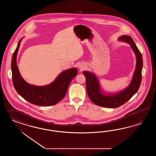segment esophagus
<instances>
[{
	"label": "esophagus",
	"mask_w": 156,
	"mask_h": 156,
	"mask_svg": "<svg viewBox=\"0 0 156 156\" xmlns=\"http://www.w3.org/2000/svg\"><path fill=\"white\" fill-rule=\"evenodd\" d=\"M80 69L81 70H82V69H84V67H80Z\"/></svg>",
	"instance_id": "1"
}]
</instances>
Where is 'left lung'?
Wrapping results in <instances>:
<instances>
[{
	"label": "left lung",
	"instance_id": "obj_1",
	"mask_svg": "<svg viewBox=\"0 0 156 156\" xmlns=\"http://www.w3.org/2000/svg\"><path fill=\"white\" fill-rule=\"evenodd\" d=\"M119 39L130 44L137 58L136 68L132 82L129 87L117 94L107 96L100 92L98 80L94 74L88 71L83 73L86 77V90L89 98L94 104L104 108H115L125 104L137 93L141 83L143 61L141 52L131 37L123 35Z\"/></svg>",
	"mask_w": 156,
	"mask_h": 156
}]
</instances>
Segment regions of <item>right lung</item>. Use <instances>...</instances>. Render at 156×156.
<instances>
[{
	"label": "right lung",
	"mask_w": 156,
	"mask_h": 156,
	"mask_svg": "<svg viewBox=\"0 0 156 156\" xmlns=\"http://www.w3.org/2000/svg\"><path fill=\"white\" fill-rule=\"evenodd\" d=\"M20 40L11 60L12 79L16 91L30 103L38 106L54 105L64 98L72 80L78 70L73 68L62 72L52 83L44 86H36L27 83L22 78L16 65V55L19 50Z\"/></svg>",
	"instance_id": "obj_1"
}]
</instances>
